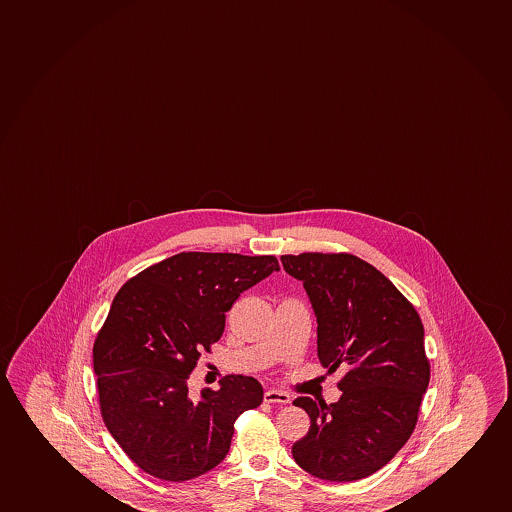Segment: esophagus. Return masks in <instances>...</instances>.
Instances as JSON below:
<instances>
[{"label": "esophagus", "instance_id": "obj_1", "mask_svg": "<svg viewBox=\"0 0 512 512\" xmlns=\"http://www.w3.org/2000/svg\"><path fill=\"white\" fill-rule=\"evenodd\" d=\"M265 401L266 403L287 405V403H290V396L287 393H283V391H278V389H268L265 393Z\"/></svg>", "mask_w": 512, "mask_h": 512}]
</instances>
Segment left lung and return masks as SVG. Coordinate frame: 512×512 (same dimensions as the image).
<instances>
[{
  "mask_svg": "<svg viewBox=\"0 0 512 512\" xmlns=\"http://www.w3.org/2000/svg\"><path fill=\"white\" fill-rule=\"evenodd\" d=\"M306 288L318 319V357L347 374L331 405L300 396L311 417L292 446L295 463L329 482L372 475L405 446L430 379L423 324L415 307L374 266L352 254L282 256Z\"/></svg>",
  "mask_w": 512,
  "mask_h": 512,
  "instance_id": "8db88e82",
  "label": "left lung"
}]
</instances>
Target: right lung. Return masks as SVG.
Masks as SVG:
<instances>
[{
    "instance_id": "obj_1",
    "label": "right lung",
    "mask_w": 512,
    "mask_h": 512,
    "mask_svg": "<svg viewBox=\"0 0 512 512\" xmlns=\"http://www.w3.org/2000/svg\"><path fill=\"white\" fill-rule=\"evenodd\" d=\"M280 270L275 256L181 253L124 283L94 345L100 412L141 470L186 482L224 461L235 418L263 401L254 377L189 394L201 353L220 340L237 297Z\"/></svg>"
}]
</instances>
